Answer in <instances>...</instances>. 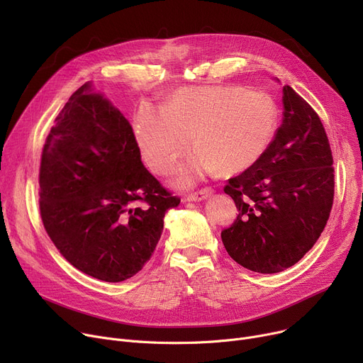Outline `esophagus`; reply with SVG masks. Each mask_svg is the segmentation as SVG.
<instances>
[{
    "label": "esophagus",
    "instance_id": "obj_1",
    "mask_svg": "<svg viewBox=\"0 0 363 363\" xmlns=\"http://www.w3.org/2000/svg\"><path fill=\"white\" fill-rule=\"evenodd\" d=\"M212 194V189L211 188H203L200 189V191L197 193H193V194H188L185 197L186 201H201V200H206L207 197H211Z\"/></svg>",
    "mask_w": 363,
    "mask_h": 363
}]
</instances>
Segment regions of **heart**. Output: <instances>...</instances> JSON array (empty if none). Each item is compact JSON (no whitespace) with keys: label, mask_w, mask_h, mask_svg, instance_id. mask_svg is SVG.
<instances>
[{"label":"heart","mask_w":363,"mask_h":363,"mask_svg":"<svg viewBox=\"0 0 363 363\" xmlns=\"http://www.w3.org/2000/svg\"><path fill=\"white\" fill-rule=\"evenodd\" d=\"M278 123L271 94L218 85L179 89L166 107L143 104L133 129L144 162L159 175L175 167L193 133L197 148L178 178L189 185L216 169L235 175L253 167L271 147Z\"/></svg>","instance_id":"b5f03b06"}]
</instances>
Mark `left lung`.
I'll use <instances>...</instances> for the list:
<instances>
[{"label":"left lung","instance_id":"1","mask_svg":"<svg viewBox=\"0 0 363 363\" xmlns=\"http://www.w3.org/2000/svg\"><path fill=\"white\" fill-rule=\"evenodd\" d=\"M282 123L264 156L225 185L238 216L222 231L238 264L277 274L296 264L318 241L334 199L333 155L316 111L289 85Z\"/></svg>","mask_w":363,"mask_h":363}]
</instances>
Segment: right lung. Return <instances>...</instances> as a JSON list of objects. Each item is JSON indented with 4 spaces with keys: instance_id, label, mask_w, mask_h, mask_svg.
I'll return each mask as SVG.
<instances>
[{
    "instance_id": "add662e5",
    "label": "right lung",
    "mask_w": 363,
    "mask_h": 363,
    "mask_svg": "<svg viewBox=\"0 0 363 363\" xmlns=\"http://www.w3.org/2000/svg\"><path fill=\"white\" fill-rule=\"evenodd\" d=\"M179 201L144 167L119 108L91 82L76 89L40 167L43 223L63 257L92 278L125 281L155 253L164 215Z\"/></svg>"
}]
</instances>
